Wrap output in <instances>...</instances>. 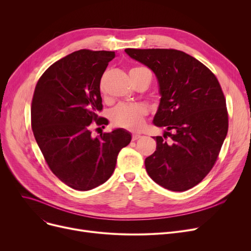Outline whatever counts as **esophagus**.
<instances>
[{
	"label": "esophagus",
	"mask_w": 251,
	"mask_h": 251,
	"mask_svg": "<svg viewBox=\"0 0 251 251\" xmlns=\"http://www.w3.org/2000/svg\"><path fill=\"white\" fill-rule=\"evenodd\" d=\"M140 137H141V135H140V134L135 133V134H133V135H132V140H137V139H139Z\"/></svg>",
	"instance_id": "34e87169"
}]
</instances>
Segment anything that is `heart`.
I'll return each instance as SVG.
<instances>
[{
    "label": "heart",
    "instance_id": "1",
    "mask_svg": "<svg viewBox=\"0 0 251 251\" xmlns=\"http://www.w3.org/2000/svg\"><path fill=\"white\" fill-rule=\"evenodd\" d=\"M143 69L146 68L137 67L133 68L130 72L139 71ZM100 89L102 90V81L100 84ZM147 113V109L142 107V105L121 103L111 111L110 118L112 123L115 126L132 131H138L144 125V118H146Z\"/></svg>",
    "mask_w": 251,
    "mask_h": 251
}]
</instances>
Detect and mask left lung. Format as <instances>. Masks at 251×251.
<instances>
[{
	"mask_svg": "<svg viewBox=\"0 0 251 251\" xmlns=\"http://www.w3.org/2000/svg\"><path fill=\"white\" fill-rule=\"evenodd\" d=\"M159 83L160 104L153 124L172 142L154 136L156 151L146 159L149 176L162 187L185 191L214 167L228 132L226 100L217 77L186 52L172 49H126Z\"/></svg>",
	"mask_w": 251,
	"mask_h": 251,
	"instance_id": "8db88e82",
	"label": "left lung"
}]
</instances>
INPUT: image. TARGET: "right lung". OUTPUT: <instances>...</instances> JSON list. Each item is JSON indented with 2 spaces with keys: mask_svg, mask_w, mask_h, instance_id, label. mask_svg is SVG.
<instances>
[{
  "mask_svg": "<svg viewBox=\"0 0 251 251\" xmlns=\"http://www.w3.org/2000/svg\"><path fill=\"white\" fill-rule=\"evenodd\" d=\"M115 51L80 50L57 61L35 86L31 127L51 172L69 187L86 191L113 174L119 151L131 141L123 128L91 136L90 125L105 124L100 84Z\"/></svg>",
  "mask_w": 251,
  "mask_h": 251,
  "instance_id": "1",
  "label": "right lung"
}]
</instances>
